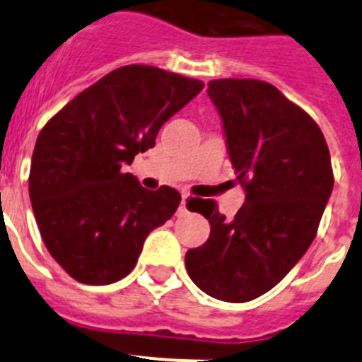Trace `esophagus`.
<instances>
[{
	"label": "esophagus",
	"instance_id": "obj_1",
	"mask_svg": "<svg viewBox=\"0 0 362 362\" xmlns=\"http://www.w3.org/2000/svg\"><path fill=\"white\" fill-rule=\"evenodd\" d=\"M187 199H188V196L187 194H183V196H181V204H179V209H177L179 216L187 212Z\"/></svg>",
	"mask_w": 362,
	"mask_h": 362
}]
</instances>
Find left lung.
I'll return each mask as SVG.
<instances>
[{"instance_id": "1", "label": "left lung", "mask_w": 362, "mask_h": 362, "mask_svg": "<svg viewBox=\"0 0 362 362\" xmlns=\"http://www.w3.org/2000/svg\"><path fill=\"white\" fill-rule=\"evenodd\" d=\"M206 94L246 197L232 219L212 199L188 201L209 219L210 238L185 264L210 297L246 303L274 288L312 245L334 188L330 152L317 123L270 83L216 79Z\"/></svg>"}]
</instances>
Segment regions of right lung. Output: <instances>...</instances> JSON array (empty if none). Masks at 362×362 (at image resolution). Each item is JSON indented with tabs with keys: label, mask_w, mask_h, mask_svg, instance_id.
Here are the masks:
<instances>
[{
	"label": "right lung",
	"mask_w": 362,
	"mask_h": 362,
	"mask_svg": "<svg viewBox=\"0 0 362 362\" xmlns=\"http://www.w3.org/2000/svg\"><path fill=\"white\" fill-rule=\"evenodd\" d=\"M203 86L156 66H121L45 124L28 192L45 246L70 277L85 284L123 279L146 235L174 216L175 188L146 190L123 166L152 148L159 129Z\"/></svg>",
	"instance_id": "1"
}]
</instances>
